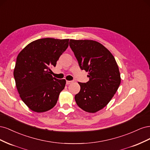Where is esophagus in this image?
I'll list each match as a JSON object with an SVG mask.
<instances>
[{"instance_id": "1", "label": "esophagus", "mask_w": 150, "mask_h": 150, "mask_svg": "<svg viewBox=\"0 0 150 150\" xmlns=\"http://www.w3.org/2000/svg\"><path fill=\"white\" fill-rule=\"evenodd\" d=\"M73 83V81H66V84H70L71 83Z\"/></svg>"}]
</instances>
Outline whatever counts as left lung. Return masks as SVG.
I'll return each mask as SVG.
<instances>
[{
    "mask_svg": "<svg viewBox=\"0 0 150 150\" xmlns=\"http://www.w3.org/2000/svg\"><path fill=\"white\" fill-rule=\"evenodd\" d=\"M69 46L89 78L87 83H78L81 89L75 101L84 111L96 112L107 105L119 88L118 66L110 51L95 40L70 39Z\"/></svg>",
    "mask_w": 150,
    "mask_h": 150,
    "instance_id": "8db88e82",
    "label": "left lung"
}]
</instances>
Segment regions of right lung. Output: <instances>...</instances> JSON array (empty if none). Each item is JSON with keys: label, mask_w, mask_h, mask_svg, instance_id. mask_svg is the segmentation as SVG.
I'll use <instances>...</instances> for the list:
<instances>
[{"label": "right lung", "mask_w": 150, "mask_h": 150, "mask_svg": "<svg viewBox=\"0 0 150 150\" xmlns=\"http://www.w3.org/2000/svg\"><path fill=\"white\" fill-rule=\"evenodd\" d=\"M69 40L39 39L18 54L13 76L20 97L31 110L45 112L56 104L66 80L53 78L49 67L56 66L69 46Z\"/></svg>", "instance_id": "right-lung-1"}]
</instances>
